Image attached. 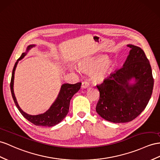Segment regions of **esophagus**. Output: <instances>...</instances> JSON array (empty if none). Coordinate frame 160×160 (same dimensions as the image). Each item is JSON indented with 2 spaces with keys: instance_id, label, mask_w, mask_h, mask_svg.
Here are the masks:
<instances>
[{
  "instance_id": "34e87169",
  "label": "esophagus",
  "mask_w": 160,
  "mask_h": 160,
  "mask_svg": "<svg viewBox=\"0 0 160 160\" xmlns=\"http://www.w3.org/2000/svg\"><path fill=\"white\" fill-rule=\"evenodd\" d=\"M89 85H90L89 82H88V80H85V81L83 82L82 84V88H85L88 87Z\"/></svg>"
}]
</instances>
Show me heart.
Wrapping results in <instances>:
<instances>
[{"label":"heart","instance_id":"heart-1","mask_svg":"<svg viewBox=\"0 0 160 160\" xmlns=\"http://www.w3.org/2000/svg\"><path fill=\"white\" fill-rule=\"evenodd\" d=\"M105 61V58H100L91 62L84 63L80 65V68L89 72H95L97 71L94 76V79L97 82L103 81L111 72L113 67L111 61H108L104 63Z\"/></svg>","mask_w":160,"mask_h":160}]
</instances>
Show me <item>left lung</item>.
<instances>
[{"label": "left lung", "mask_w": 160, "mask_h": 160, "mask_svg": "<svg viewBox=\"0 0 160 160\" xmlns=\"http://www.w3.org/2000/svg\"><path fill=\"white\" fill-rule=\"evenodd\" d=\"M128 47L131 50L123 67L97 85L100 97L96 111L113 123L135 119L145 109L153 92L152 70L145 52L134 45ZM132 78L135 83L130 85L129 81Z\"/></svg>", "instance_id": "left-lung-1"}]
</instances>
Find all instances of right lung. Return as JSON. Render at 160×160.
Instances as JSON below:
<instances>
[{
  "mask_svg": "<svg viewBox=\"0 0 160 160\" xmlns=\"http://www.w3.org/2000/svg\"><path fill=\"white\" fill-rule=\"evenodd\" d=\"M35 46L34 44L29 45L27 48V51L26 52H23L21 57L16 61V63L14 65V68L12 72L11 80V92L12 97H13L14 103L16 105V107L19 109V112L22 113V115L27 119L28 121L32 122L36 126H55L59 122L62 121L65 117L67 116V114L69 112V103L70 100L78 91H79L81 87V82H78L74 84H63L61 87L60 92L58 95V97L55 101L54 103L51 106L46 112L44 113L38 114V115L32 116L29 115V114L24 112L23 110L19 108V106L17 100L14 94L13 91V82H14V74L15 68L17 67L18 61L23 58L24 56L27 54V52L30 49Z\"/></svg>",
  "mask_w": 160,
  "mask_h": 160,
  "instance_id": "right-lung-1",
  "label": "right lung"
}]
</instances>
